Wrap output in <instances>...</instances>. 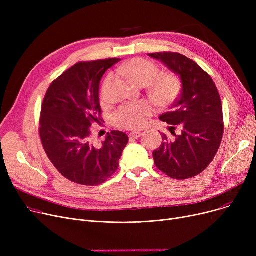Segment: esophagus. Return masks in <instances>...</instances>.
Listing matches in <instances>:
<instances>
[{"mask_svg":"<svg viewBox=\"0 0 256 256\" xmlns=\"http://www.w3.org/2000/svg\"><path fill=\"white\" fill-rule=\"evenodd\" d=\"M142 134L140 132H130V139H138L141 137Z\"/></svg>","mask_w":256,"mask_h":256,"instance_id":"34e87169","label":"esophagus"}]
</instances>
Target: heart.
<instances>
[{
    "mask_svg": "<svg viewBox=\"0 0 256 256\" xmlns=\"http://www.w3.org/2000/svg\"><path fill=\"white\" fill-rule=\"evenodd\" d=\"M121 76L132 83L143 86L150 84L152 98L160 104H169L176 100L180 90V78L170 72L158 74V66L145 59L135 58L121 65L118 70ZM152 112V106L147 102H128L120 106L114 114V122L122 128H139L143 126Z\"/></svg>",
    "mask_w": 256,
    "mask_h": 256,
    "instance_id": "b5f03b06",
    "label": "heart"
}]
</instances>
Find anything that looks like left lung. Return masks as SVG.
<instances>
[{"label": "left lung", "instance_id": "8db88e82", "mask_svg": "<svg viewBox=\"0 0 256 256\" xmlns=\"http://www.w3.org/2000/svg\"><path fill=\"white\" fill-rule=\"evenodd\" d=\"M178 74L182 92L171 111L160 116L168 124L173 137L162 135L163 142L152 152L156 166L174 180L198 176L210 164L223 137L222 104L212 78L193 60L178 52H154ZM178 128L180 132L175 134Z\"/></svg>", "mask_w": 256, "mask_h": 256}]
</instances>
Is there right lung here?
Wrapping results in <instances>:
<instances>
[{"label": "right lung", "instance_id": "add662e5", "mask_svg": "<svg viewBox=\"0 0 256 256\" xmlns=\"http://www.w3.org/2000/svg\"><path fill=\"white\" fill-rule=\"evenodd\" d=\"M109 58L80 62L48 87L39 120V134L46 156L62 176L72 182L98 186L116 172L128 142L124 132H108L102 145L91 138V124H100V83L119 62Z\"/></svg>", "mask_w": 256, "mask_h": 256}]
</instances>
